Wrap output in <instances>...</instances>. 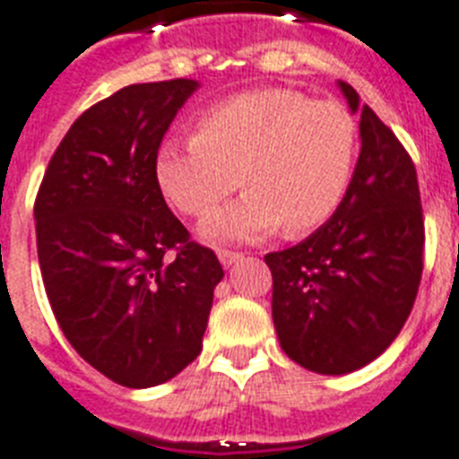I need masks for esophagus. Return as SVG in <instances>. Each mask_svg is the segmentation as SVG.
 <instances>
[{
    "mask_svg": "<svg viewBox=\"0 0 459 459\" xmlns=\"http://www.w3.org/2000/svg\"><path fill=\"white\" fill-rule=\"evenodd\" d=\"M216 255H219V262H221L223 266L236 264V262H240V259H243V252H233V250H219Z\"/></svg>",
    "mask_w": 459,
    "mask_h": 459,
    "instance_id": "1",
    "label": "esophagus"
}]
</instances>
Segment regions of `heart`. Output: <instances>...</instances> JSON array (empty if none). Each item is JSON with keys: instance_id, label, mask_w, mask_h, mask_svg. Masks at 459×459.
Instances as JSON below:
<instances>
[{"instance_id": "1", "label": "heart", "mask_w": 459, "mask_h": 459, "mask_svg": "<svg viewBox=\"0 0 459 459\" xmlns=\"http://www.w3.org/2000/svg\"><path fill=\"white\" fill-rule=\"evenodd\" d=\"M359 131L342 104L286 88L229 97L202 111L193 138H166L154 178L173 207L207 214L233 190L247 193L202 221V236H302L335 214L355 176Z\"/></svg>"}]
</instances>
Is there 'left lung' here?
Returning <instances> with one entry per match:
<instances>
[{"mask_svg": "<svg viewBox=\"0 0 459 459\" xmlns=\"http://www.w3.org/2000/svg\"><path fill=\"white\" fill-rule=\"evenodd\" d=\"M362 150L345 200L302 243L264 257L281 348L316 374H350L384 352L412 312L424 269L420 183L395 133L338 82Z\"/></svg>", "mask_w": 459, "mask_h": 459, "instance_id": "1", "label": "left lung"}]
</instances>
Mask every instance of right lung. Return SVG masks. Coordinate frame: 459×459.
Returning <instances> with one entry per match:
<instances>
[{"label":"right lung","instance_id":"1","mask_svg":"<svg viewBox=\"0 0 459 459\" xmlns=\"http://www.w3.org/2000/svg\"><path fill=\"white\" fill-rule=\"evenodd\" d=\"M197 81L138 82L92 104L49 159L35 197L47 298L78 355L150 388L202 350L216 283L209 247L166 207L154 154Z\"/></svg>","mask_w":459,"mask_h":459}]
</instances>
